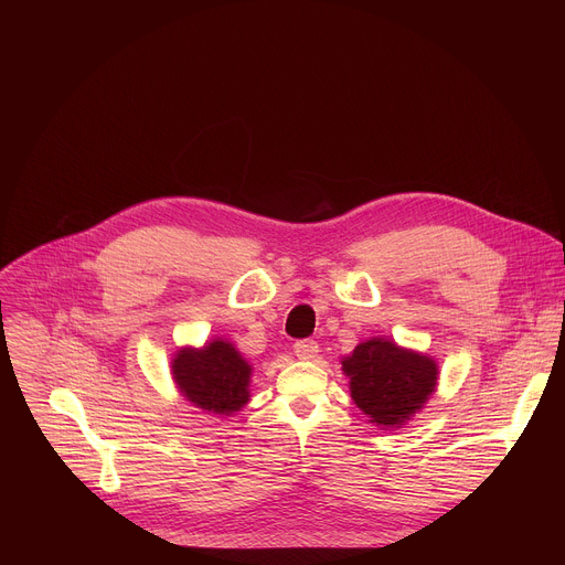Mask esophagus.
Returning <instances> with one entry per match:
<instances>
[{
    "mask_svg": "<svg viewBox=\"0 0 565 565\" xmlns=\"http://www.w3.org/2000/svg\"><path fill=\"white\" fill-rule=\"evenodd\" d=\"M317 353H319V347H317L315 340H299V342L295 344V355H297L299 360H315Z\"/></svg>",
    "mask_w": 565,
    "mask_h": 565,
    "instance_id": "obj_1",
    "label": "esophagus"
}]
</instances>
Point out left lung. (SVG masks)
I'll return each instance as SVG.
<instances>
[{"label": "left lung", "instance_id": "left-lung-1", "mask_svg": "<svg viewBox=\"0 0 565 565\" xmlns=\"http://www.w3.org/2000/svg\"><path fill=\"white\" fill-rule=\"evenodd\" d=\"M355 405L382 429L412 420L438 384V364L391 340L371 338L342 360Z\"/></svg>", "mask_w": 565, "mask_h": 565}]
</instances>
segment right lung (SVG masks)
<instances>
[{"instance_id":"add662e5","label":"right lung","mask_w":565,"mask_h":565,"mask_svg":"<svg viewBox=\"0 0 565 565\" xmlns=\"http://www.w3.org/2000/svg\"><path fill=\"white\" fill-rule=\"evenodd\" d=\"M172 375L185 399L216 416H232L250 399L253 366L223 340L177 351Z\"/></svg>"}]
</instances>
